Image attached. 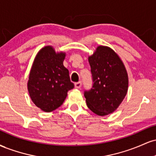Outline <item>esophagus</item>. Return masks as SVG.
I'll return each instance as SVG.
<instances>
[{
    "mask_svg": "<svg viewBox=\"0 0 156 156\" xmlns=\"http://www.w3.org/2000/svg\"><path fill=\"white\" fill-rule=\"evenodd\" d=\"M81 85H82L81 82H80V81L77 82V83H75V88H76V89H80V87H81Z\"/></svg>",
    "mask_w": 156,
    "mask_h": 156,
    "instance_id": "obj_1",
    "label": "esophagus"
}]
</instances>
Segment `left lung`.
I'll use <instances>...</instances> for the list:
<instances>
[{
    "instance_id": "left-lung-1",
    "label": "left lung",
    "mask_w": 156,
    "mask_h": 156,
    "mask_svg": "<svg viewBox=\"0 0 156 156\" xmlns=\"http://www.w3.org/2000/svg\"><path fill=\"white\" fill-rule=\"evenodd\" d=\"M88 60L94 83L91 90L84 92L87 105L98 115H108L117 110L128 92L126 68L108 46H98Z\"/></svg>"
}]
</instances>
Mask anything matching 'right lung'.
I'll list each match as a JSON object with an SVG mask.
<instances>
[{"mask_svg":"<svg viewBox=\"0 0 156 156\" xmlns=\"http://www.w3.org/2000/svg\"><path fill=\"white\" fill-rule=\"evenodd\" d=\"M65 52H55L53 46L41 48L32 64L27 87L33 103L44 112L58 108L74 88L69 71L64 66Z\"/></svg>","mask_w":156,"mask_h":156,"instance_id":"add662e5","label":"right lung"}]
</instances>
